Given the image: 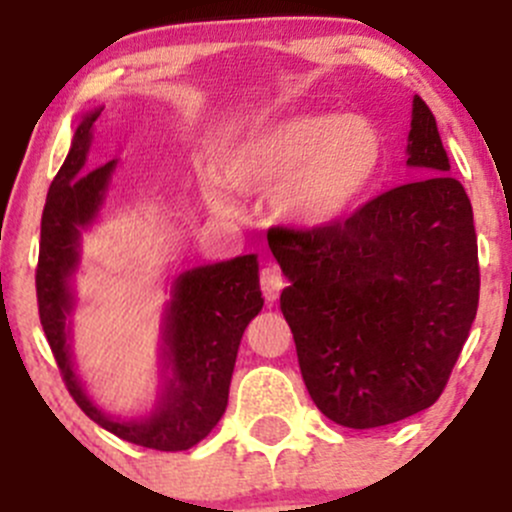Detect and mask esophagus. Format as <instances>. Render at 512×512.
I'll use <instances>...</instances> for the list:
<instances>
[{"label":"esophagus","mask_w":512,"mask_h":512,"mask_svg":"<svg viewBox=\"0 0 512 512\" xmlns=\"http://www.w3.org/2000/svg\"><path fill=\"white\" fill-rule=\"evenodd\" d=\"M260 287H262V294H265L267 302H275V299L280 297L282 289H285V277H282L280 267H277V265L262 267Z\"/></svg>","instance_id":"1"}]
</instances>
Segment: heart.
I'll return each mask as SVG.
<instances>
[{
  "label": "heart",
  "instance_id": "heart-1",
  "mask_svg": "<svg viewBox=\"0 0 512 512\" xmlns=\"http://www.w3.org/2000/svg\"><path fill=\"white\" fill-rule=\"evenodd\" d=\"M386 165V141L374 121L356 113L294 111L247 128L223 160L237 193H270L282 218L299 227H332L369 200ZM210 203L230 210L225 188Z\"/></svg>",
  "mask_w": 512,
  "mask_h": 512
}]
</instances>
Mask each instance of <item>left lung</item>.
Listing matches in <instances>:
<instances>
[{
  "label": "left lung",
  "instance_id": "1",
  "mask_svg": "<svg viewBox=\"0 0 512 512\" xmlns=\"http://www.w3.org/2000/svg\"><path fill=\"white\" fill-rule=\"evenodd\" d=\"M406 156L421 178L376 195L344 223L267 232L289 280L280 307L304 386L347 428L389 426L436 404L478 312L471 200L448 175L421 96Z\"/></svg>",
  "mask_w": 512,
  "mask_h": 512
}]
</instances>
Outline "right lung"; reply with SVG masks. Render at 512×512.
Wrapping results in <instances>:
<instances>
[{
  "instance_id": "right-lung-1",
  "label": "right lung",
  "mask_w": 512,
  "mask_h": 512,
  "mask_svg": "<svg viewBox=\"0 0 512 512\" xmlns=\"http://www.w3.org/2000/svg\"><path fill=\"white\" fill-rule=\"evenodd\" d=\"M101 111L86 113L79 123L69 156L46 195L36 267L41 327L66 389L91 421L136 446L188 451L223 418L242 332L265 304L257 255L195 267L173 282V299L163 319V386L151 414L121 421L96 409L71 361L69 317L74 312V292L69 280L79 267L81 230L96 220L116 170V160L98 168L86 165Z\"/></svg>"
}]
</instances>
